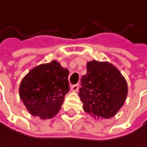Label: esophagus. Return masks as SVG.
I'll list each match as a JSON object with an SVG mask.
<instances>
[{"mask_svg":"<svg viewBox=\"0 0 147 147\" xmlns=\"http://www.w3.org/2000/svg\"><path fill=\"white\" fill-rule=\"evenodd\" d=\"M78 90H79V85L78 84L71 87V91H72V92H77Z\"/></svg>","mask_w":147,"mask_h":147,"instance_id":"34e87169","label":"esophagus"}]
</instances>
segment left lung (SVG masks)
Returning <instances> with one entry per match:
<instances>
[{"label":"left lung","mask_w":147,"mask_h":147,"mask_svg":"<svg viewBox=\"0 0 147 147\" xmlns=\"http://www.w3.org/2000/svg\"><path fill=\"white\" fill-rule=\"evenodd\" d=\"M86 67L79 92L84 111L94 119L115 116L128 93L125 77L109 61L92 60L86 63Z\"/></svg>","instance_id":"8db88e82"}]
</instances>
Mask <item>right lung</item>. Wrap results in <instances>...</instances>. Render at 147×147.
<instances>
[{"instance_id":"right-lung-1","label":"right lung","mask_w":147,"mask_h":147,"mask_svg":"<svg viewBox=\"0 0 147 147\" xmlns=\"http://www.w3.org/2000/svg\"><path fill=\"white\" fill-rule=\"evenodd\" d=\"M69 71L52 61L31 69L20 84L19 94L26 109L41 120L55 117L69 91Z\"/></svg>"}]
</instances>
